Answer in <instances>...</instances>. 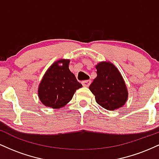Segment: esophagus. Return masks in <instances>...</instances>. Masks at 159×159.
<instances>
[{
    "instance_id": "esophagus-1",
    "label": "esophagus",
    "mask_w": 159,
    "mask_h": 159,
    "mask_svg": "<svg viewBox=\"0 0 159 159\" xmlns=\"http://www.w3.org/2000/svg\"><path fill=\"white\" fill-rule=\"evenodd\" d=\"M91 83V81L90 80H87V81H84L82 82V85L84 86V87H89Z\"/></svg>"
}]
</instances>
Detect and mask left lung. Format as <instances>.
Wrapping results in <instances>:
<instances>
[{"label": "left lung", "instance_id": "1", "mask_svg": "<svg viewBox=\"0 0 159 159\" xmlns=\"http://www.w3.org/2000/svg\"><path fill=\"white\" fill-rule=\"evenodd\" d=\"M97 76L89 87L100 106L108 111L123 107L128 98V90L118 69L109 62L96 66Z\"/></svg>", "mask_w": 159, "mask_h": 159}]
</instances>
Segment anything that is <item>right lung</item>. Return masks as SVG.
I'll use <instances>...</instances> for the list:
<instances>
[{"label":"right lung","instance_id":"right-lung-1","mask_svg":"<svg viewBox=\"0 0 159 159\" xmlns=\"http://www.w3.org/2000/svg\"><path fill=\"white\" fill-rule=\"evenodd\" d=\"M69 60L54 62L46 71L38 88L39 100L46 107L61 108L69 102L76 90L82 87L69 70Z\"/></svg>","mask_w":159,"mask_h":159}]
</instances>
